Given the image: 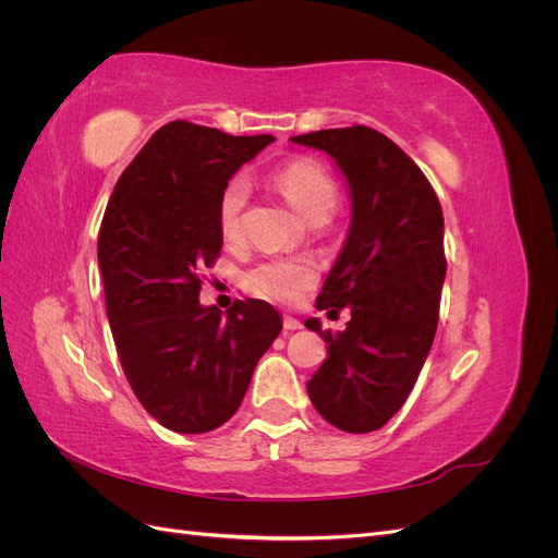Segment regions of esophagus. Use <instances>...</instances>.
<instances>
[{
  "label": "esophagus",
  "mask_w": 558,
  "mask_h": 558,
  "mask_svg": "<svg viewBox=\"0 0 558 558\" xmlns=\"http://www.w3.org/2000/svg\"><path fill=\"white\" fill-rule=\"evenodd\" d=\"M302 324L295 318V316H283V330L286 332H293V330H300Z\"/></svg>",
  "instance_id": "esophagus-1"
}]
</instances>
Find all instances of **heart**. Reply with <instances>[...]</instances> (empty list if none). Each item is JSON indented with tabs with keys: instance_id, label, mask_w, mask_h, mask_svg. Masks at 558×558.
I'll list each match as a JSON object with an SVG mask.
<instances>
[{
	"instance_id": "1",
	"label": "heart",
	"mask_w": 558,
	"mask_h": 558,
	"mask_svg": "<svg viewBox=\"0 0 558 558\" xmlns=\"http://www.w3.org/2000/svg\"><path fill=\"white\" fill-rule=\"evenodd\" d=\"M277 189L286 199L307 218V221H324L337 205V181L324 165L314 158H295L281 165L275 172ZM248 202V183L244 177H232L216 202V221L226 242H234L242 234V218ZM316 272L305 260H265L248 269L244 277L246 291L272 300L291 302L314 283Z\"/></svg>"
}]
</instances>
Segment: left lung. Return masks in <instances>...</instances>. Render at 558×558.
Wrapping results in <instances>:
<instances>
[{
    "mask_svg": "<svg viewBox=\"0 0 558 558\" xmlns=\"http://www.w3.org/2000/svg\"><path fill=\"white\" fill-rule=\"evenodd\" d=\"M326 150L351 191V230L316 298V310L351 312L347 330L307 328L328 356L307 381L328 424L373 433L408 400L430 351L447 275L445 218L430 181L391 140L367 125L298 134Z\"/></svg>",
    "mask_w": 558,
    "mask_h": 558,
    "instance_id": "8db88e82",
    "label": "left lung"
}]
</instances>
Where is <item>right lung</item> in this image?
<instances>
[{
    "mask_svg": "<svg viewBox=\"0 0 558 558\" xmlns=\"http://www.w3.org/2000/svg\"><path fill=\"white\" fill-rule=\"evenodd\" d=\"M275 142L172 121L118 179L97 238L118 359L144 410L174 433H209L238 412L253 369L281 332L265 300L223 314L199 305L221 256L216 202L230 177Z\"/></svg>",
    "mask_w": 558,
    "mask_h": 558,
    "instance_id": "right-lung-1",
    "label": "right lung"
}]
</instances>
